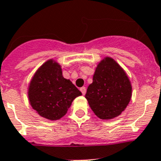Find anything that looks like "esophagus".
<instances>
[{
    "instance_id": "1",
    "label": "esophagus",
    "mask_w": 161,
    "mask_h": 161,
    "mask_svg": "<svg viewBox=\"0 0 161 161\" xmlns=\"http://www.w3.org/2000/svg\"><path fill=\"white\" fill-rule=\"evenodd\" d=\"M80 91L82 92L83 95H84V94L86 93V91H87V89H86V87H82L80 88Z\"/></svg>"
}]
</instances>
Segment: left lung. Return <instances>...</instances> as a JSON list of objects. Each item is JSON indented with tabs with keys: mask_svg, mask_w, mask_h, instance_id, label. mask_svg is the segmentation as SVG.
<instances>
[{
	"mask_svg": "<svg viewBox=\"0 0 161 161\" xmlns=\"http://www.w3.org/2000/svg\"><path fill=\"white\" fill-rule=\"evenodd\" d=\"M85 97L97 117L104 120L114 118L130 102V82L121 66L107 57L97 65Z\"/></svg>",
	"mask_w": 161,
	"mask_h": 161,
	"instance_id": "left-lung-1",
	"label": "left lung"
}]
</instances>
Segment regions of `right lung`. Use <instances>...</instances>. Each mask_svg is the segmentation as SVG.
Instances as JSON below:
<instances>
[{
	"label": "right lung",
	"instance_id": "right-lung-1",
	"mask_svg": "<svg viewBox=\"0 0 161 161\" xmlns=\"http://www.w3.org/2000/svg\"><path fill=\"white\" fill-rule=\"evenodd\" d=\"M81 95L71 81L63 77L60 65L52 59L38 69L29 86L31 107L41 117L52 121L64 117L72 102Z\"/></svg>",
	"mask_w": 161,
	"mask_h": 161
}]
</instances>
